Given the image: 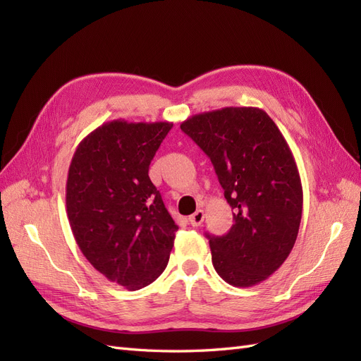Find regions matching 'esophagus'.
Returning a JSON list of instances; mask_svg holds the SVG:
<instances>
[{
  "label": "esophagus",
  "instance_id": "esophagus-1",
  "mask_svg": "<svg viewBox=\"0 0 361 361\" xmlns=\"http://www.w3.org/2000/svg\"><path fill=\"white\" fill-rule=\"evenodd\" d=\"M190 223H191V226H194V227H197V226H200L202 223H203V220H204V212L202 211V209H199V211H195L190 218Z\"/></svg>",
  "mask_w": 361,
  "mask_h": 361
}]
</instances>
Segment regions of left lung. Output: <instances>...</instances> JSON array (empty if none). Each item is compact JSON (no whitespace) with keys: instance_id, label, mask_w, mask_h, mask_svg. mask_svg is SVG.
Listing matches in <instances>:
<instances>
[{"instance_id":"8db88e82","label":"left lung","mask_w":361,"mask_h":361,"mask_svg":"<svg viewBox=\"0 0 361 361\" xmlns=\"http://www.w3.org/2000/svg\"><path fill=\"white\" fill-rule=\"evenodd\" d=\"M180 129L211 158L233 209L231 231L206 235L212 265L228 285L255 286L283 265L298 236L302 187L286 140L256 106L195 114Z\"/></svg>"}]
</instances>
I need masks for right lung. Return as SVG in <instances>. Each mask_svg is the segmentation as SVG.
<instances>
[{"label": "right lung", "instance_id": "1", "mask_svg": "<svg viewBox=\"0 0 361 361\" xmlns=\"http://www.w3.org/2000/svg\"><path fill=\"white\" fill-rule=\"evenodd\" d=\"M173 123L113 120L76 147L66 211L76 244L108 280L137 290L169 264L178 226L149 178V166Z\"/></svg>", "mask_w": 361, "mask_h": 361}]
</instances>
